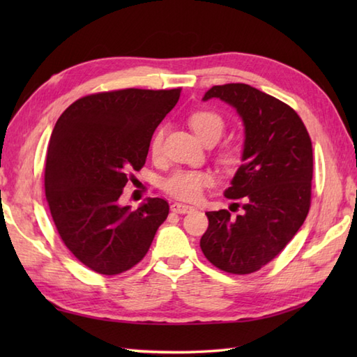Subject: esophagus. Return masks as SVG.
<instances>
[{"label":"esophagus","instance_id":"1","mask_svg":"<svg viewBox=\"0 0 357 357\" xmlns=\"http://www.w3.org/2000/svg\"><path fill=\"white\" fill-rule=\"evenodd\" d=\"M170 208H172L173 213H181V215L190 213V211L195 210L192 206H185V204H181V202H173Z\"/></svg>","mask_w":357,"mask_h":357}]
</instances>
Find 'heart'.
Here are the masks:
<instances>
[{"label": "heart", "mask_w": 357, "mask_h": 357, "mask_svg": "<svg viewBox=\"0 0 357 357\" xmlns=\"http://www.w3.org/2000/svg\"><path fill=\"white\" fill-rule=\"evenodd\" d=\"M193 130L198 133L202 141L207 144H213L225 132V119L221 113L215 110H196L188 116ZM164 142V127H158L150 138V153L155 158L161 155ZM219 162L225 169H234L239 164V151L225 146L218 153ZM213 183V176L208 170H196V169H178L172 172L169 176L162 181V190L174 199L181 201H196L201 196L202 190Z\"/></svg>", "instance_id": "1"}]
</instances>
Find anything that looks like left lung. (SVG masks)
<instances>
[{"label":"left lung","mask_w":357,"mask_h":357,"mask_svg":"<svg viewBox=\"0 0 357 357\" xmlns=\"http://www.w3.org/2000/svg\"><path fill=\"white\" fill-rule=\"evenodd\" d=\"M210 98L233 105L244 121V164L225 192L244 211H207L201 250L216 268L250 275L275 259L305 221L312 206V139L290 105L252 86H213L204 95Z\"/></svg>","instance_id":"left-lung-1"}]
</instances>
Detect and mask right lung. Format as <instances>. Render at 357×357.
I'll use <instances>...</instances> for the list:
<instances>
[{
	"mask_svg": "<svg viewBox=\"0 0 357 357\" xmlns=\"http://www.w3.org/2000/svg\"><path fill=\"white\" fill-rule=\"evenodd\" d=\"M172 90L119 89L79 98L53 128L44 188L59 238L87 268L115 276L147 255L169 202L119 206L133 173L146 164L155 128L176 105Z\"/></svg>",
	"mask_w": 357,
	"mask_h": 357,
	"instance_id": "right-lung-1",
	"label": "right lung"
}]
</instances>
